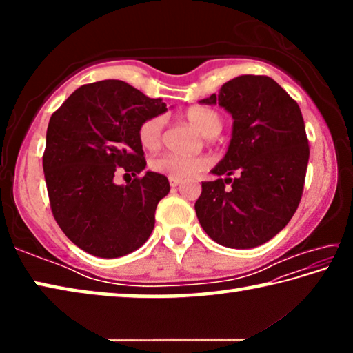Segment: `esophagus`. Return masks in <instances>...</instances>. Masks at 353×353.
Segmentation results:
<instances>
[{"label":"esophagus","mask_w":353,"mask_h":353,"mask_svg":"<svg viewBox=\"0 0 353 353\" xmlns=\"http://www.w3.org/2000/svg\"><path fill=\"white\" fill-rule=\"evenodd\" d=\"M182 183V181H176V179H170V185L172 188H176V187H179V185Z\"/></svg>","instance_id":"obj_1"}]
</instances>
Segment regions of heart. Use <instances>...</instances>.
Returning <instances> with one entry per match:
<instances>
[{
  "mask_svg": "<svg viewBox=\"0 0 353 353\" xmlns=\"http://www.w3.org/2000/svg\"><path fill=\"white\" fill-rule=\"evenodd\" d=\"M188 123L193 126L201 135L212 139L216 137L223 129V119L216 112L205 107H193L187 113ZM162 130L163 119L160 117L149 118L143 121L139 128V141L143 149L146 151H155L162 145ZM151 170L163 174L168 179L183 181V179L193 177L198 172L204 171L208 166L207 157H185L177 154H162L151 160Z\"/></svg>",
  "mask_w": 353,
  "mask_h": 353,
  "instance_id": "1",
  "label": "heart"
}]
</instances>
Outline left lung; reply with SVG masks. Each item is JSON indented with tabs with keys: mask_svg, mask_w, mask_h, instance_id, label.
<instances>
[{
	"mask_svg": "<svg viewBox=\"0 0 353 353\" xmlns=\"http://www.w3.org/2000/svg\"><path fill=\"white\" fill-rule=\"evenodd\" d=\"M199 103L218 104L234 118L227 152L210 171L225 177L202 182L194 204L202 229L225 248L265 244L302 198L310 149L301 109L276 81L254 74L234 77Z\"/></svg>",
	"mask_w": 353,
	"mask_h": 353,
	"instance_id": "obj_1",
	"label": "left lung"
}]
</instances>
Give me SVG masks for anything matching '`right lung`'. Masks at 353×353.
Masks as SVG:
<instances>
[{"label": "right lung", "instance_id": "obj_1", "mask_svg": "<svg viewBox=\"0 0 353 353\" xmlns=\"http://www.w3.org/2000/svg\"><path fill=\"white\" fill-rule=\"evenodd\" d=\"M166 110L160 98L107 79L79 87L52 113L43 154L46 188L59 227L77 248L117 259L146 243L159 201L170 193L168 179L146 171L118 185L113 177L146 168L139 128Z\"/></svg>", "mask_w": 353, "mask_h": 353}]
</instances>
